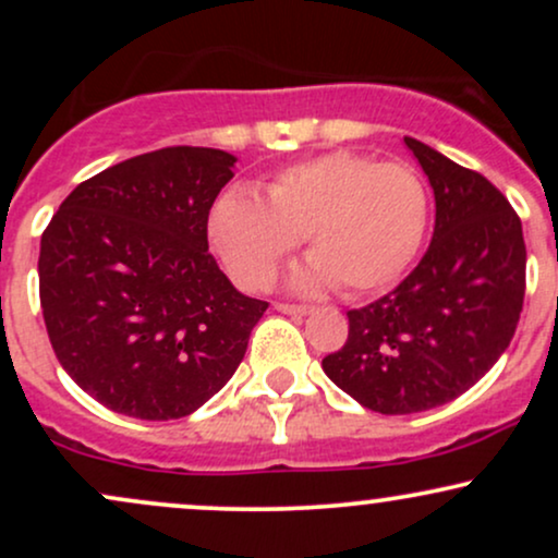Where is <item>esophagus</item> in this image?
<instances>
[{"instance_id":"esophagus-1","label":"esophagus","mask_w":558,"mask_h":558,"mask_svg":"<svg viewBox=\"0 0 558 558\" xmlns=\"http://www.w3.org/2000/svg\"><path fill=\"white\" fill-rule=\"evenodd\" d=\"M275 310L278 312H283V315H310L312 312V306H306V304H286V301H275Z\"/></svg>"}]
</instances>
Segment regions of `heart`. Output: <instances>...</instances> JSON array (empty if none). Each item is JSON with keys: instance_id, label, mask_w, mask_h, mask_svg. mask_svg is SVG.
Masks as SVG:
<instances>
[{"instance_id": "1", "label": "heart", "mask_w": 558, "mask_h": 558, "mask_svg": "<svg viewBox=\"0 0 558 558\" xmlns=\"http://www.w3.org/2000/svg\"><path fill=\"white\" fill-rule=\"evenodd\" d=\"M427 230V191L401 162L328 151L278 170L265 198L228 189L215 198L207 233L230 278L265 288L301 239L312 257L293 286L367 296L393 286L417 257Z\"/></svg>"}]
</instances>
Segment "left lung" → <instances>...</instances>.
<instances>
[{
	"label": "left lung",
	"mask_w": 558,
	"mask_h": 558,
	"mask_svg": "<svg viewBox=\"0 0 558 558\" xmlns=\"http://www.w3.org/2000/svg\"><path fill=\"white\" fill-rule=\"evenodd\" d=\"M403 144L433 185V241L393 291L349 312V338L323 360L380 414L427 412L488 373L520 323L527 265L520 217L488 178L417 138Z\"/></svg>",
	"instance_id": "obj_1"
}]
</instances>
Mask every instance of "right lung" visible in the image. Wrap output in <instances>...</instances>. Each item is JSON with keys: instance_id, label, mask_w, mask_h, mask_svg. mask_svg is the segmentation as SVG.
<instances>
[{"instance_id": "1", "label": "right lung", "mask_w": 558, "mask_h": 558, "mask_svg": "<svg viewBox=\"0 0 558 558\" xmlns=\"http://www.w3.org/2000/svg\"><path fill=\"white\" fill-rule=\"evenodd\" d=\"M235 157L168 146L83 181L41 235L38 296L62 369L136 420H181L246 354L267 301L217 267L207 217Z\"/></svg>"}]
</instances>
